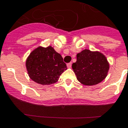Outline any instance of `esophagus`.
I'll use <instances>...</instances> for the list:
<instances>
[{
	"label": "esophagus",
	"mask_w": 128,
	"mask_h": 128,
	"mask_svg": "<svg viewBox=\"0 0 128 128\" xmlns=\"http://www.w3.org/2000/svg\"><path fill=\"white\" fill-rule=\"evenodd\" d=\"M71 66H72L71 62H70V63H68V64H67V67H68V68H71Z\"/></svg>",
	"instance_id": "34e87169"
}]
</instances>
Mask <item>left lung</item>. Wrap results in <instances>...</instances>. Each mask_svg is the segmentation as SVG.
I'll return each mask as SVG.
<instances>
[{
  "label": "left lung",
  "instance_id": "1",
  "mask_svg": "<svg viewBox=\"0 0 128 128\" xmlns=\"http://www.w3.org/2000/svg\"><path fill=\"white\" fill-rule=\"evenodd\" d=\"M72 68L80 83L85 86H94L106 78L109 64L100 52L85 50L77 54L76 62L72 64Z\"/></svg>",
  "mask_w": 128,
  "mask_h": 128
}]
</instances>
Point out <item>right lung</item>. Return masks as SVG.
<instances>
[{"label": "right lung", "mask_w": 128, "mask_h": 128, "mask_svg": "<svg viewBox=\"0 0 128 128\" xmlns=\"http://www.w3.org/2000/svg\"><path fill=\"white\" fill-rule=\"evenodd\" d=\"M26 66L30 78L41 85L56 83L67 69L61 55L51 46L33 50L26 60Z\"/></svg>", "instance_id": "1"}]
</instances>
